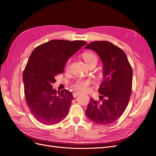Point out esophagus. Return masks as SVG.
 <instances>
[{"mask_svg":"<svg viewBox=\"0 0 156 156\" xmlns=\"http://www.w3.org/2000/svg\"><path fill=\"white\" fill-rule=\"evenodd\" d=\"M81 94L80 92H74L73 94V98H76L77 96H78L79 94Z\"/></svg>","mask_w":156,"mask_h":156,"instance_id":"esophagus-1","label":"esophagus"}]
</instances>
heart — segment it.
<instances>
[{
	"instance_id": "obj_1",
	"label": "heart",
	"mask_w": 156,
	"mask_h": 156,
	"mask_svg": "<svg viewBox=\"0 0 156 156\" xmlns=\"http://www.w3.org/2000/svg\"><path fill=\"white\" fill-rule=\"evenodd\" d=\"M82 57L84 61V62L88 66L93 64L98 63V57L97 56L92 53V52H84L82 55ZM71 62V60H68L66 63L65 69L68 70L69 69V65ZM92 83V81L90 79H78L75 81L73 84V87L78 90L86 91L88 89L90 84Z\"/></svg>"
}]
</instances>
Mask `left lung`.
I'll use <instances>...</instances> for the list:
<instances>
[{
    "mask_svg": "<svg viewBox=\"0 0 156 156\" xmlns=\"http://www.w3.org/2000/svg\"><path fill=\"white\" fill-rule=\"evenodd\" d=\"M84 48L93 50L100 56L103 77L98 90L102 101L90 99L86 115L97 124H110L119 119L128 104L133 71L123 50L111 42L93 41Z\"/></svg>",
    "mask_w": 156,
    "mask_h": 156,
    "instance_id": "obj_1",
    "label": "left lung"
}]
</instances>
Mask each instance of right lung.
<instances>
[{"mask_svg": "<svg viewBox=\"0 0 156 156\" xmlns=\"http://www.w3.org/2000/svg\"><path fill=\"white\" fill-rule=\"evenodd\" d=\"M87 44L81 40H53L36 48L30 56L24 72L25 100L35 119L45 125L56 124L68 113L73 94L68 90L56 91L52 84L62 73L65 64Z\"/></svg>", "mask_w": 156, "mask_h": 156, "instance_id": "1", "label": "right lung"}]
</instances>
